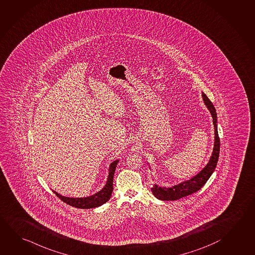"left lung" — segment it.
<instances>
[{"instance_id": "obj_1", "label": "left lung", "mask_w": 255, "mask_h": 255, "mask_svg": "<svg viewBox=\"0 0 255 255\" xmlns=\"http://www.w3.org/2000/svg\"><path fill=\"white\" fill-rule=\"evenodd\" d=\"M202 98H203L205 105L208 107V109L211 113V116L213 118L214 128H215V144H214L212 155L210 157L209 163L205 166L203 170L189 181H183L180 184L173 186L171 188H162L154 184L151 190L154 195V197L158 199L177 200L197 192L205 185V183L208 181L209 177L211 176V174L213 173V171L217 167L218 157H219V150H220V140L218 136V124H217L218 123L217 112L213 103L210 102V100L204 93H202Z\"/></svg>"}]
</instances>
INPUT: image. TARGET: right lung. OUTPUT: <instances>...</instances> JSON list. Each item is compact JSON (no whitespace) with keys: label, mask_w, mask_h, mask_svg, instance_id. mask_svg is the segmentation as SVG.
I'll use <instances>...</instances> for the list:
<instances>
[{"label":"right lung","mask_w":255,"mask_h":255,"mask_svg":"<svg viewBox=\"0 0 255 255\" xmlns=\"http://www.w3.org/2000/svg\"><path fill=\"white\" fill-rule=\"evenodd\" d=\"M119 160L114 161L110 165L109 169V176L107 180L106 185L102 190H100L97 193L86 197V198H68L62 195L58 194L56 191L54 193L59 198V199L64 201L65 203L68 204L74 208L78 209H93L102 206V204L106 203L109 199H111V193L113 191V177L116 170L117 164H118Z\"/></svg>","instance_id":"right-lung-1"}]
</instances>
